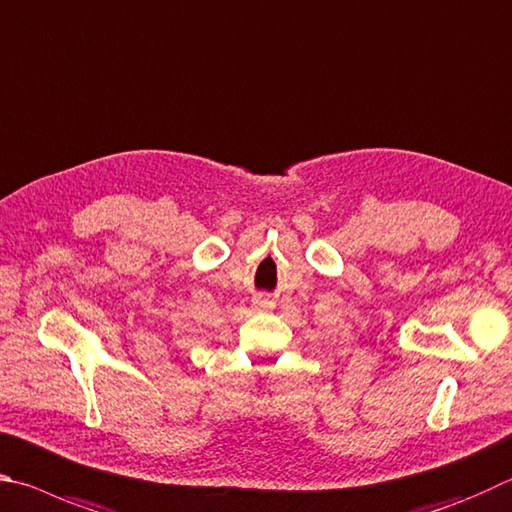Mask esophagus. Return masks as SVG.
I'll return each instance as SVG.
<instances>
[{"mask_svg":"<svg viewBox=\"0 0 512 512\" xmlns=\"http://www.w3.org/2000/svg\"><path fill=\"white\" fill-rule=\"evenodd\" d=\"M251 306H254V310H258V312H267V310H272V301H270V297H256L254 299V303H251Z\"/></svg>","mask_w":512,"mask_h":512,"instance_id":"obj_1","label":"esophagus"}]
</instances>
